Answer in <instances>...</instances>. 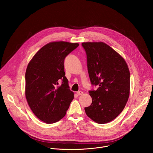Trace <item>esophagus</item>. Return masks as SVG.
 Instances as JSON below:
<instances>
[{
  "instance_id": "esophagus-1",
  "label": "esophagus",
  "mask_w": 153,
  "mask_h": 153,
  "mask_svg": "<svg viewBox=\"0 0 153 153\" xmlns=\"http://www.w3.org/2000/svg\"><path fill=\"white\" fill-rule=\"evenodd\" d=\"M83 94V93L82 91H77V94L78 96L82 95Z\"/></svg>"
}]
</instances>
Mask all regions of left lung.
Masks as SVG:
<instances>
[{
	"label": "left lung",
	"instance_id": "1",
	"mask_svg": "<svg viewBox=\"0 0 153 153\" xmlns=\"http://www.w3.org/2000/svg\"><path fill=\"white\" fill-rule=\"evenodd\" d=\"M87 67L93 85L89 91L92 103L85 108L86 115L96 123H106L124 109L129 96L130 74L124 59L106 43L83 42Z\"/></svg>",
	"mask_w": 153,
	"mask_h": 153
}]
</instances>
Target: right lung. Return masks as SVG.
<instances>
[{
  "label": "right lung",
  "instance_id": "add662e5",
  "mask_svg": "<svg viewBox=\"0 0 153 153\" xmlns=\"http://www.w3.org/2000/svg\"><path fill=\"white\" fill-rule=\"evenodd\" d=\"M77 43L53 42L43 46L29 62L25 73V96L31 110L40 120L53 123L67 113L74 98L65 76V57ZM62 84L58 86V82Z\"/></svg>",
  "mask_w": 153,
  "mask_h": 153
}]
</instances>
